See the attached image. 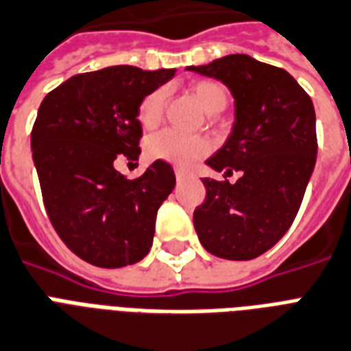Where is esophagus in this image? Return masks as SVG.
<instances>
[{
  "label": "esophagus",
  "instance_id": "1",
  "mask_svg": "<svg viewBox=\"0 0 351 351\" xmlns=\"http://www.w3.org/2000/svg\"><path fill=\"white\" fill-rule=\"evenodd\" d=\"M189 176L190 173L186 172V170H183V168H176V179H178V181H183V179H186Z\"/></svg>",
  "mask_w": 351,
  "mask_h": 351
}]
</instances>
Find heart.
Wrapping results in <instances>:
<instances>
[{
	"instance_id": "obj_1",
	"label": "heart",
	"mask_w": 351,
	"mask_h": 351,
	"mask_svg": "<svg viewBox=\"0 0 351 351\" xmlns=\"http://www.w3.org/2000/svg\"><path fill=\"white\" fill-rule=\"evenodd\" d=\"M195 100L206 113H219L227 104V91L221 84L213 80H201L192 86ZM167 100L165 89H156L141 100L137 119L141 126L154 128L162 117ZM208 152V141L199 135H186L176 130H162L146 141V156L154 161L172 162L176 167H189Z\"/></svg>"
}]
</instances>
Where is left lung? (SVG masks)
Returning <instances> with one entry per match:
<instances>
[{"instance_id":"8db88e82","label":"left lung","mask_w":351,"mask_h":351,"mask_svg":"<svg viewBox=\"0 0 351 351\" xmlns=\"http://www.w3.org/2000/svg\"><path fill=\"white\" fill-rule=\"evenodd\" d=\"M186 71L216 78L234 97V126L206 165L234 184L203 179L194 210L201 245L225 260H252L286 234L317 161L315 108L295 78L249 54H229Z\"/></svg>"}]
</instances>
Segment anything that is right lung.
Wrapping results in <instances>:
<instances>
[{"instance_id":"1","label":"right lung","mask_w":351,"mask_h":351,"mask_svg":"<svg viewBox=\"0 0 351 351\" xmlns=\"http://www.w3.org/2000/svg\"><path fill=\"white\" fill-rule=\"evenodd\" d=\"M173 75L111 65L75 75L40 104L31 148L45 210L65 245L97 267L132 265L150 252L173 168L156 161L126 179L115 161L138 159V104Z\"/></svg>"}]
</instances>
